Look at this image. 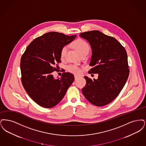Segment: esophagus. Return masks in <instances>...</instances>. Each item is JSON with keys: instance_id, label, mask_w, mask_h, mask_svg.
<instances>
[{"instance_id": "esophagus-1", "label": "esophagus", "mask_w": 146, "mask_h": 146, "mask_svg": "<svg viewBox=\"0 0 146 146\" xmlns=\"http://www.w3.org/2000/svg\"><path fill=\"white\" fill-rule=\"evenodd\" d=\"M78 78H79L78 76H75V80H77Z\"/></svg>"}]
</instances>
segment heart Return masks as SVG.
Wrapping results in <instances>:
<instances>
[{"mask_svg": "<svg viewBox=\"0 0 146 146\" xmlns=\"http://www.w3.org/2000/svg\"><path fill=\"white\" fill-rule=\"evenodd\" d=\"M72 47L79 53L81 56L86 54L87 55L89 53L90 50L89 45L86 41L82 39H77L72 43ZM68 49V45H65L62 48L60 51V57L62 58H63L65 56ZM66 69L68 72L75 75H78L81 72L80 68L74 64H70L67 65L66 67Z\"/></svg>", "mask_w": 146, "mask_h": 146, "instance_id": "heart-1", "label": "heart"}]
</instances>
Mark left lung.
I'll use <instances>...</instances> for the list:
<instances>
[{"label":"left lung","mask_w":146,"mask_h":146,"mask_svg":"<svg viewBox=\"0 0 146 146\" xmlns=\"http://www.w3.org/2000/svg\"><path fill=\"white\" fill-rule=\"evenodd\" d=\"M80 37L87 40L92 54L89 74H98V79L84 78L86 85L83 94L90 103L103 106L112 102L127 82L129 70L124 47L115 38L99 31L84 32Z\"/></svg>","instance_id":"left-lung-1"}]
</instances>
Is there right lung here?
I'll return each instance as SVG.
<instances>
[{"label":"right lung","mask_w":146,"mask_h":146,"mask_svg":"<svg viewBox=\"0 0 146 146\" xmlns=\"http://www.w3.org/2000/svg\"><path fill=\"white\" fill-rule=\"evenodd\" d=\"M76 35L68 36L51 32L35 38L27 47L21 59V81L29 96L44 108L56 106L63 98L74 81V76L64 72L60 78L52 75L60 63L62 48L72 42ZM57 66L58 65L57 64Z\"/></svg>","instance_id":"1"}]
</instances>
